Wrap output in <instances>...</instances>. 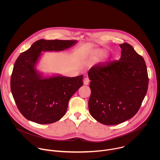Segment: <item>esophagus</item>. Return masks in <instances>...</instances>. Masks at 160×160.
<instances>
[{"label":"esophagus","instance_id":"esophagus-1","mask_svg":"<svg viewBox=\"0 0 160 160\" xmlns=\"http://www.w3.org/2000/svg\"><path fill=\"white\" fill-rule=\"evenodd\" d=\"M89 82H90V80L88 78H85L83 79V84L85 85H87L89 83Z\"/></svg>","mask_w":160,"mask_h":160}]
</instances>
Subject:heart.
Masks as SVG:
<instances>
[{
	"instance_id": "obj_1",
	"label": "heart",
	"mask_w": 160,
	"mask_h": 160,
	"mask_svg": "<svg viewBox=\"0 0 160 160\" xmlns=\"http://www.w3.org/2000/svg\"><path fill=\"white\" fill-rule=\"evenodd\" d=\"M106 54L105 52L103 51H96L94 53V56L96 58H99V57H102L103 56H104Z\"/></svg>"
}]
</instances>
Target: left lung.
Returning <instances> with one entry per match:
<instances>
[{
    "label": "left lung",
    "mask_w": 160,
    "mask_h": 160,
    "mask_svg": "<svg viewBox=\"0 0 160 160\" xmlns=\"http://www.w3.org/2000/svg\"><path fill=\"white\" fill-rule=\"evenodd\" d=\"M118 61L93 66L88 72L91 95L88 109L99 123L115 125L132 118L139 111L148 87L144 58L127 43Z\"/></svg>",
    "instance_id": "left-lung-1"
}]
</instances>
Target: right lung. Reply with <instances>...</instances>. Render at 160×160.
<instances>
[{"label":"right lung","instance_id":"right-lung-1","mask_svg":"<svg viewBox=\"0 0 160 160\" xmlns=\"http://www.w3.org/2000/svg\"><path fill=\"white\" fill-rule=\"evenodd\" d=\"M78 42L75 40L40 39L16 59L11 78V90L22 116L39 124L59 120L66 112L72 96L83 85V75H45L37 69L42 52H59Z\"/></svg>","mask_w":160,"mask_h":160}]
</instances>
